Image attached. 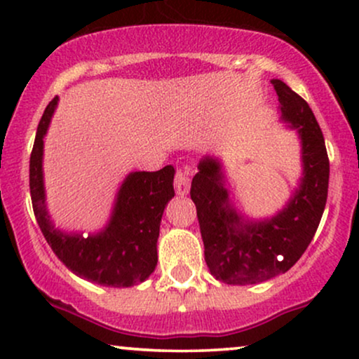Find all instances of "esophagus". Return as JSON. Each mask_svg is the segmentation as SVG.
Here are the masks:
<instances>
[{"label":"esophagus","mask_w":359,"mask_h":359,"mask_svg":"<svg viewBox=\"0 0 359 359\" xmlns=\"http://www.w3.org/2000/svg\"><path fill=\"white\" fill-rule=\"evenodd\" d=\"M174 185L175 192L179 194V196H185V194L189 192V189H191V177H189V172L184 170V168H177Z\"/></svg>","instance_id":"obj_1"}]
</instances>
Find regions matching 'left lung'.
<instances>
[{
  "label": "left lung",
  "instance_id": "8db88e82",
  "mask_svg": "<svg viewBox=\"0 0 359 359\" xmlns=\"http://www.w3.org/2000/svg\"><path fill=\"white\" fill-rule=\"evenodd\" d=\"M282 116L302 140L304 179L282 212L262 222H241L222 187L221 167L211 156L199 163L191 184L204 258L217 280L250 285L285 273L311 245L323 217L329 187V158L323 131L307 101L283 81H271Z\"/></svg>",
  "mask_w": 359,
  "mask_h": 359
}]
</instances>
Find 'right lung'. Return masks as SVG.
I'll list each match as a JSON object with an SVG mask.
<instances>
[{
    "mask_svg": "<svg viewBox=\"0 0 359 359\" xmlns=\"http://www.w3.org/2000/svg\"><path fill=\"white\" fill-rule=\"evenodd\" d=\"M57 106L48 102L36 128L30 155L32 205L42 234L57 258L79 277L106 287H133L155 270L156 240L163 209L175 196L174 167L156 172H133L118 192L108 228L96 236L64 234L52 226L45 209L42 154L43 135Z\"/></svg>",
    "mask_w": 359,
    "mask_h": 359,
    "instance_id": "add662e5",
    "label": "right lung"
}]
</instances>
